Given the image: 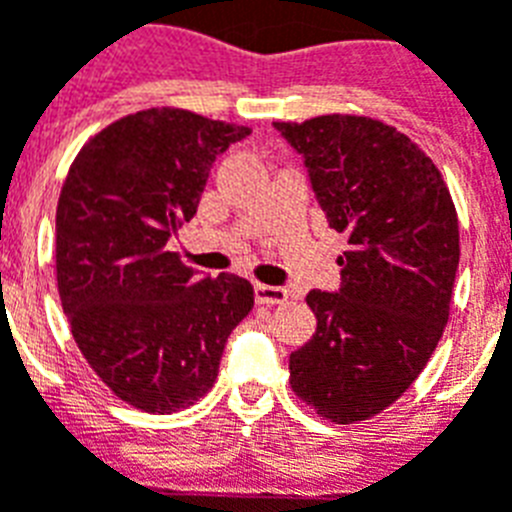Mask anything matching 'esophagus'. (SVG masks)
<instances>
[{"mask_svg":"<svg viewBox=\"0 0 512 512\" xmlns=\"http://www.w3.org/2000/svg\"><path fill=\"white\" fill-rule=\"evenodd\" d=\"M256 300L261 305H284L289 300L287 289L284 287H271V284H256Z\"/></svg>","mask_w":512,"mask_h":512,"instance_id":"obj_1","label":"esophagus"}]
</instances>
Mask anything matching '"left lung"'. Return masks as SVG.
<instances>
[{
	"mask_svg": "<svg viewBox=\"0 0 512 512\" xmlns=\"http://www.w3.org/2000/svg\"><path fill=\"white\" fill-rule=\"evenodd\" d=\"M305 156L330 228L348 235L341 292L312 289L315 336L289 356V384L330 423L387 410L418 379L449 323L459 217L423 148L382 120L274 122Z\"/></svg>",
	"mask_w": 512,
	"mask_h": 512,
	"instance_id": "obj_1",
	"label": "left lung"
}]
</instances>
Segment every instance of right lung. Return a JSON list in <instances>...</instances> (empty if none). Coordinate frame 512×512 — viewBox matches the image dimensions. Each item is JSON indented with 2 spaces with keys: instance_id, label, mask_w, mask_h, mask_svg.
Returning a JSON list of instances; mask_svg holds the SVG:
<instances>
[{
  "instance_id": "right-lung-1",
  "label": "right lung",
  "mask_w": 512,
  "mask_h": 512,
  "mask_svg": "<svg viewBox=\"0 0 512 512\" xmlns=\"http://www.w3.org/2000/svg\"><path fill=\"white\" fill-rule=\"evenodd\" d=\"M251 128L148 107L81 146L56 210V282L71 336L133 408L184 410L212 390L230 330L253 310L248 279H210L166 248L189 223L217 153Z\"/></svg>"
}]
</instances>
